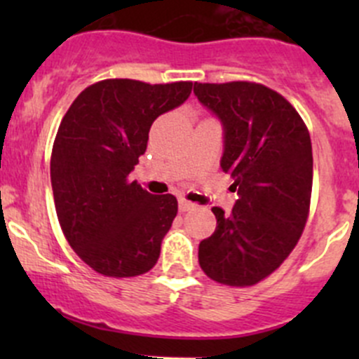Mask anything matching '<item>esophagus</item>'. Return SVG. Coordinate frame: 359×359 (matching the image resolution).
Segmentation results:
<instances>
[{
  "label": "esophagus",
  "mask_w": 359,
  "mask_h": 359,
  "mask_svg": "<svg viewBox=\"0 0 359 359\" xmlns=\"http://www.w3.org/2000/svg\"><path fill=\"white\" fill-rule=\"evenodd\" d=\"M193 208H194V203H191V201L184 200V198H180V200H179V210H180V212H189V210H193Z\"/></svg>",
  "instance_id": "1"
}]
</instances>
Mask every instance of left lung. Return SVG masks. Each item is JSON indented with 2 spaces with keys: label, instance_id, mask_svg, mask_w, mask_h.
Segmentation results:
<instances>
[{
  "label": "left lung",
  "instance_id": "1",
  "mask_svg": "<svg viewBox=\"0 0 359 359\" xmlns=\"http://www.w3.org/2000/svg\"><path fill=\"white\" fill-rule=\"evenodd\" d=\"M194 93L222 121L220 166L238 193L229 213L212 208L217 227L200 243L198 259L217 283L252 287L285 262L306 227L309 130L283 95L260 83H194Z\"/></svg>",
  "mask_w": 359,
  "mask_h": 359
}]
</instances>
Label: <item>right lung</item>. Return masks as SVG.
<instances>
[{
    "mask_svg": "<svg viewBox=\"0 0 359 359\" xmlns=\"http://www.w3.org/2000/svg\"><path fill=\"white\" fill-rule=\"evenodd\" d=\"M191 90V81L102 79L60 121L50 159L57 217L71 248L99 274L140 276L158 262L177 198L147 193L130 172L146 153L154 119Z\"/></svg>",
    "mask_w": 359,
    "mask_h": 359,
    "instance_id": "right-lung-1",
    "label": "right lung"
}]
</instances>
